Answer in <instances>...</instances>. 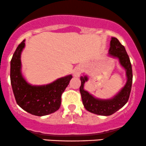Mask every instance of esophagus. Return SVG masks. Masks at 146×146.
I'll return each instance as SVG.
<instances>
[{"mask_svg":"<svg viewBox=\"0 0 146 146\" xmlns=\"http://www.w3.org/2000/svg\"><path fill=\"white\" fill-rule=\"evenodd\" d=\"M82 73V68L81 67H75L74 70L73 71V74L74 76H79Z\"/></svg>","mask_w":146,"mask_h":146,"instance_id":"34e87169","label":"esophagus"}]
</instances>
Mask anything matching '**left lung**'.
Segmentation results:
<instances>
[{"label":"left lung","instance_id":"8db88e82","mask_svg":"<svg viewBox=\"0 0 146 146\" xmlns=\"http://www.w3.org/2000/svg\"><path fill=\"white\" fill-rule=\"evenodd\" d=\"M109 54L119 60L120 64L126 72L127 82L124 87L113 98L107 100L96 99L84 89V83L88 80L86 76H81L79 88L84 106L88 111L101 116H110L122 108L128 101L131 91L133 73L131 63L123 45L116 37H112Z\"/></svg>","mask_w":146,"mask_h":146}]
</instances>
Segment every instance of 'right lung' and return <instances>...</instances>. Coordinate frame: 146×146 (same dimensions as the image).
Returning a JSON list of instances; mask_svg holds the SVG:
<instances>
[{"label": "right lung", "mask_w": 146, "mask_h": 146, "mask_svg": "<svg viewBox=\"0 0 146 146\" xmlns=\"http://www.w3.org/2000/svg\"><path fill=\"white\" fill-rule=\"evenodd\" d=\"M25 40L18 46L11 61V82L17 104L23 110L35 116H46L58 110L62 94L70 84L72 75L60 78L50 84L33 86L21 73V54Z\"/></svg>", "instance_id": "right-lung-1"}]
</instances>
